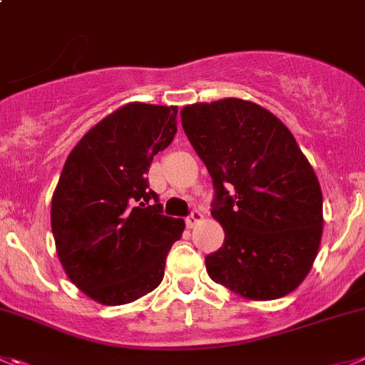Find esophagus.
Returning a JSON list of instances; mask_svg holds the SVG:
<instances>
[{
  "instance_id": "obj_1",
  "label": "esophagus",
  "mask_w": 365,
  "mask_h": 365,
  "mask_svg": "<svg viewBox=\"0 0 365 365\" xmlns=\"http://www.w3.org/2000/svg\"><path fill=\"white\" fill-rule=\"evenodd\" d=\"M203 220V214L202 212H200V210H196V209H194V210H190V214H189V216H187V227H190V229H192V227H194V225H196V223H200V221H202Z\"/></svg>"
}]
</instances>
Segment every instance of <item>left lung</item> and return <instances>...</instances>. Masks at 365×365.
<instances>
[{
	"label": "left lung",
	"mask_w": 365,
	"mask_h": 365,
	"mask_svg": "<svg viewBox=\"0 0 365 365\" xmlns=\"http://www.w3.org/2000/svg\"><path fill=\"white\" fill-rule=\"evenodd\" d=\"M182 125L212 178V217L223 247L207 274L241 297L272 301L294 292L317 257L322 192L290 129L241 98L185 106Z\"/></svg>",
	"instance_id": "1"
}]
</instances>
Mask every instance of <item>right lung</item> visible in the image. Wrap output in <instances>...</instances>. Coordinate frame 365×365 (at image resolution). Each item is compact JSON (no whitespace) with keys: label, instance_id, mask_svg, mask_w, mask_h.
Wrapping results in <instances>:
<instances>
[{"label":"right lung","instance_id":"right-lung-1","mask_svg":"<svg viewBox=\"0 0 365 365\" xmlns=\"http://www.w3.org/2000/svg\"><path fill=\"white\" fill-rule=\"evenodd\" d=\"M176 106L131 102L73 148L52 198V232L70 281L106 306L128 304L163 279L185 221L162 214L145 175L176 135Z\"/></svg>","mask_w":365,"mask_h":365}]
</instances>
